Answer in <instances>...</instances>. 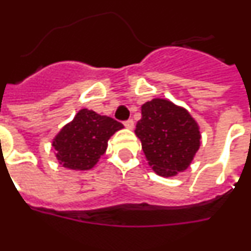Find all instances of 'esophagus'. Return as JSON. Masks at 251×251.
<instances>
[{
  "label": "esophagus",
  "instance_id": "1",
  "mask_svg": "<svg viewBox=\"0 0 251 251\" xmlns=\"http://www.w3.org/2000/svg\"><path fill=\"white\" fill-rule=\"evenodd\" d=\"M124 125H125V127L126 128H128V130H132L133 128V125H135V123H133V120H127V121H125V123H124Z\"/></svg>",
  "mask_w": 251,
  "mask_h": 251
}]
</instances>
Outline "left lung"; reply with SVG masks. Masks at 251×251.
Wrapping results in <instances>:
<instances>
[{
  "label": "left lung",
  "instance_id": "1",
  "mask_svg": "<svg viewBox=\"0 0 251 251\" xmlns=\"http://www.w3.org/2000/svg\"><path fill=\"white\" fill-rule=\"evenodd\" d=\"M135 133L152 170L161 177L183 172L201 146L197 121L184 107L167 99H152L141 106Z\"/></svg>",
  "mask_w": 251,
  "mask_h": 251
}]
</instances>
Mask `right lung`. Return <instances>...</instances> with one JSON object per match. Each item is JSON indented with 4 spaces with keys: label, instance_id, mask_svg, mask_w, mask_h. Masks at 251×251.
<instances>
[{
    "label": "right lung",
    "instance_id": "right-lung-1",
    "mask_svg": "<svg viewBox=\"0 0 251 251\" xmlns=\"http://www.w3.org/2000/svg\"><path fill=\"white\" fill-rule=\"evenodd\" d=\"M123 124L114 119L81 109L51 141L59 165L74 171H88L97 165L107 149V141Z\"/></svg>",
    "mask_w": 251,
    "mask_h": 251
}]
</instances>
